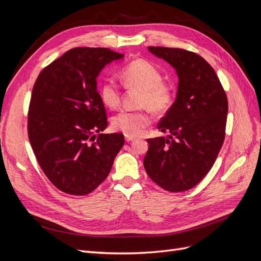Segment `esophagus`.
<instances>
[{"mask_svg": "<svg viewBox=\"0 0 261 261\" xmlns=\"http://www.w3.org/2000/svg\"><path fill=\"white\" fill-rule=\"evenodd\" d=\"M125 140L127 141V143H130V141L134 140V137H129V136H125Z\"/></svg>", "mask_w": 261, "mask_h": 261, "instance_id": "34e87169", "label": "esophagus"}]
</instances>
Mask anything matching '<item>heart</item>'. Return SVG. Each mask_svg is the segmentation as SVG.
Listing matches in <instances>:
<instances>
[{"instance_id":"obj_1","label":"heart","mask_w":261,"mask_h":261,"mask_svg":"<svg viewBox=\"0 0 261 261\" xmlns=\"http://www.w3.org/2000/svg\"><path fill=\"white\" fill-rule=\"evenodd\" d=\"M123 84L129 89L141 91L138 105L147 108L154 114L167 112L174 99L171 86L165 84L161 70L146 60H135L125 65L121 73ZM103 103L115 109L120 106L121 89L114 81L106 80L100 88ZM150 115L145 110L138 111H121L112 120L113 128L123 133L125 136L136 137L150 124Z\"/></svg>"}]
</instances>
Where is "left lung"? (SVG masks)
I'll list each match as a JSON object with an SVG mask.
<instances>
[{
	"label": "left lung",
	"instance_id": "1",
	"mask_svg": "<svg viewBox=\"0 0 261 261\" xmlns=\"http://www.w3.org/2000/svg\"><path fill=\"white\" fill-rule=\"evenodd\" d=\"M178 76L176 100L158 125L170 135L147 139L144 167L168 192H185L207 175L225 137L227 98L209 63L191 51L148 46Z\"/></svg>",
	"mask_w": 261,
	"mask_h": 261
}]
</instances>
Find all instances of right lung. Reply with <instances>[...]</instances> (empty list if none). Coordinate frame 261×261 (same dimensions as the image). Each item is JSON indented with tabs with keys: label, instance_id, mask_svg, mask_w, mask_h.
Returning a JSON list of instances; mask_svg holds the SVG:
<instances>
[{
	"label": "right lung",
	"instance_id": "obj_1",
	"mask_svg": "<svg viewBox=\"0 0 261 261\" xmlns=\"http://www.w3.org/2000/svg\"><path fill=\"white\" fill-rule=\"evenodd\" d=\"M123 58L107 48H74L44 67L35 83L29 141L46 177L66 194L93 192L124 145L123 134H100L108 118L97 90L101 70Z\"/></svg>",
	"mask_w": 261,
	"mask_h": 261
}]
</instances>
